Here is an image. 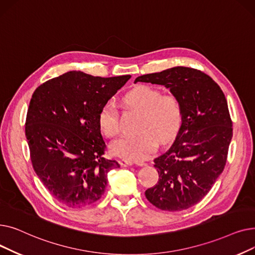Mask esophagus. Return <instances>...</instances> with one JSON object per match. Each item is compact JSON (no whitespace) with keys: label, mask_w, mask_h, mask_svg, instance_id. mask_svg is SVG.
Returning a JSON list of instances; mask_svg holds the SVG:
<instances>
[{"label":"esophagus","mask_w":255,"mask_h":255,"mask_svg":"<svg viewBox=\"0 0 255 255\" xmlns=\"http://www.w3.org/2000/svg\"><path fill=\"white\" fill-rule=\"evenodd\" d=\"M120 164H121V166L127 167V166L133 165V162L130 161V160H128V159H122V160H121V161H120Z\"/></svg>","instance_id":"34e87169"}]
</instances>
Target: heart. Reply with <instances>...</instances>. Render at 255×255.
I'll return each mask as SVG.
<instances>
[{"mask_svg": "<svg viewBox=\"0 0 255 255\" xmlns=\"http://www.w3.org/2000/svg\"><path fill=\"white\" fill-rule=\"evenodd\" d=\"M123 101L140 112L137 134L125 135L111 144V152L130 160H143L156 150L157 141L166 143L176 136L182 124V106L172 95L162 96L160 91L138 86L125 94ZM98 125L107 137L116 136L119 130V111L114 102L107 101L99 111Z\"/></svg>", "mask_w": 255, "mask_h": 255, "instance_id": "b5f03b06", "label": "heart"}]
</instances>
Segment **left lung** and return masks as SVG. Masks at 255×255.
Listing matches in <instances>:
<instances>
[{
	"label": "left lung",
	"mask_w": 255,
	"mask_h": 255,
	"mask_svg": "<svg viewBox=\"0 0 255 255\" xmlns=\"http://www.w3.org/2000/svg\"><path fill=\"white\" fill-rule=\"evenodd\" d=\"M169 89L182 106V125L175 141L154 159L158 183L146 199L162 211L188 209L202 200L224 169L233 122L220 87L200 70L173 67L138 76L134 83Z\"/></svg>",
	"instance_id": "8db88e82"
}]
</instances>
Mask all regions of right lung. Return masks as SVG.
Instances as JSON below:
<instances>
[{
	"label": "right lung",
	"mask_w": 255,
	"mask_h": 255,
	"mask_svg": "<svg viewBox=\"0 0 255 255\" xmlns=\"http://www.w3.org/2000/svg\"><path fill=\"white\" fill-rule=\"evenodd\" d=\"M130 77L69 71L35 90L25 120L31 161L40 181L62 205L77 209L97 202L107 173L120 167L103 156L106 145L98 114Z\"/></svg>",
	"instance_id": "right-lung-1"
}]
</instances>
